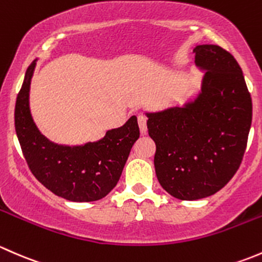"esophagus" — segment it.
Instances as JSON below:
<instances>
[{
  "label": "esophagus",
  "instance_id": "obj_1",
  "mask_svg": "<svg viewBox=\"0 0 262 262\" xmlns=\"http://www.w3.org/2000/svg\"><path fill=\"white\" fill-rule=\"evenodd\" d=\"M137 122H139V127H140V132H141V135H146V132H147L146 117L142 115H140L139 117H137Z\"/></svg>",
  "mask_w": 262,
  "mask_h": 262
}]
</instances>
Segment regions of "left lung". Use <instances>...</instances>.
<instances>
[{
	"mask_svg": "<svg viewBox=\"0 0 262 262\" xmlns=\"http://www.w3.org/2000/svg\"><path fill=\"white\" fill-rule=\"evenodd\" d=\"M193 53L207 71L201 94L184 107L147 113L156 177L182 201L206 198L230 182L252 121L251 96L233 55L218 45H198Z\"/></svg>",
	"mask_w": 262,
	"mask_h": 262,
	"instance_id": "left-lung-1",
	"label": "left lung"
}]
</instances>
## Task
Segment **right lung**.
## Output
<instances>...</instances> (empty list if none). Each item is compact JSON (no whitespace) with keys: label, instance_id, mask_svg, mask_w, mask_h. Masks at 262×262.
Listing matches in <instances>:
<instances>
[{"label":"right lung","instance_id":"obj_1","mask_svg":"<svg viewBox=\"0 0 262 262\" xmlns=\"http://www.w3.org/2000/svg\"><path fill=\"white\" fill-rule=\"evenodd\" d=\"M35 61L26 71L16 98L15 130L24 158L34 177L56 195L72 202H94L116 187L132 145L140 137L136 116L122 127L84 146H61L45 139L29 108V91Z\"/></svg>","mask_w":262,"mask_h":262}]
</instances>
